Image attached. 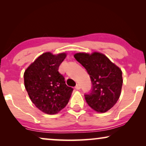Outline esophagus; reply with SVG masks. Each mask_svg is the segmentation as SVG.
Segmentation results:
<instances>
[{
	"label": "esophagus",
	"mask_w": 146,
	"mask_h": 146,
	"mask_svg": "<svg viewBox=\"0 0 146 146\" xmlns=\"http://www.w3.org/2000/svg\"><path fill=\"white\" fill-rule=\"evenodd\" d=\"M75 89L76 90H80V86L79 84H76V86H75Z\"/></svg>",
	"instance_id": "1"
}]
</instances>
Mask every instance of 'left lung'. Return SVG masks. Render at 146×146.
I'll return each mask as SVG.
<instances>
[{
    "label": "left lung",
    "mask_w": 146,
    "mask_h": 146,
    "mask_svg": "<svg viewBox=\"0 0 146 146\" xmlns=\"http://www.w3.org/2000/svg\"><path fill=\"white\" fill-rule=\"evenodd\" d=\"M74 56L85 68L91 79V90L84 95L87 104L98 112L109 110L120 96L121 70L103 54L77 53Z\"/></svg>",
    "instance_id": "left-lung-1"
}]
</instances>
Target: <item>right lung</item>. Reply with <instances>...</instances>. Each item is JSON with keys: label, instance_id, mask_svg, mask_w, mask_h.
<instances>
[{"label": "right lung", "instance_id": "add662e5", "mask_svg": "<svg viewBox=\"0 0 146 146\" xmlns=\"http://www.w3.org/2000/svg\"><path fill=\"white\" fill-rule=\"evenodd\" d=\"M65 53H44L29 66L24 74L25 88L30 98L40 110L55 114L68 103L73 88L66 84L58 72Z\"/></svg>", "mask_w": 146, "mask_h": 146}]
</instances>
